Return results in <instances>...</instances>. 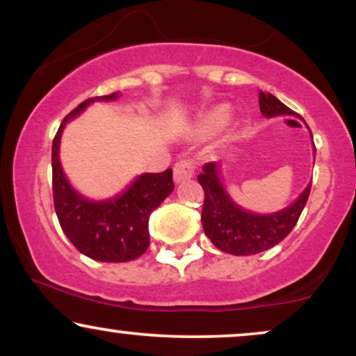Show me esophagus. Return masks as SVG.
<instances>
[{"label": "esophagus", "instance_id": "34e87169", "mask_svg": "<svg viewBox=\"0 0 356 356\" xmlns=\"http://www.w3.org/2000/svg\"><path fill=\"white\" fill-rule=\"evenodd\" d=\"M195 164L192 161H179L177 164L174 165V182H186L191 181L194 177Z\"/></svg>", "mask_w": 356, "mask_h": 356}]
</instances>
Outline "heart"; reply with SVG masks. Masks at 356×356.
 <instances>
[{
  "mask_svg": "<svg viewBox=\"0 0 356 356\" xmlns=\"http://www.w3.org/2000/svg\"><path fill=\"white\" fill-rule=\"evenodd\" d=\"M227 120H229V108L226 105H218L199 120V132L204 137L214 136L227 124Z\"/></svg>",
  "mask_w": 356,
  "mask_h": 356,
  "instance_id": "obj_1",
  "label": "heart"
}]
</instances>
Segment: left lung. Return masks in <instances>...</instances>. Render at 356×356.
I'll list each match as a JSON object with an SVG mask.
<instances>
[{"mask_svg": "<svg viewBox=\"0 0 356 356\" xmlns=\"http://www.w3.org/2000/svg\"><path fill=\"white\" fill-rule=\"evenodd\" d=\"M259 108L266 118L295 115L291 108L286 107L283 102L277 100L271 93L259 92ZM309 137L313 140L312 130ZM314 154L316 149L313 144V157ZM197 179L206 194L201 216L204 232L216 248L234 256L257 254L281 243L296 226L312 191V182H309L303 192L284 209L259 214L244 209L231 197L222 182L220 164L216 162L206 164Z\"/></svg>", "mask_w": 356, "mask_h": 356, "instance_id": "obj_1", "label": "left lung"}]
</instances>
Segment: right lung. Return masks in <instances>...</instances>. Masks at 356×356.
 I'll return each mask as SVG.
<instances>
[{"instance_id": "add662e5", "label": "right lung", "mask_w": 356, "mask_h": 356, "mask_svg": "<svg viewBox=\"0 0 356 356\" xmlns=\"http://www.w3.org/2000/svg\"><path fill=\"white\" fill-rule=\"evenodd\" d=\"M112 95L85 100L61 122L51 145L53 202L61 231L81 254L102 263H125L149 248V218L174 191L172 170L140 174L124 191L107 199H88L72 186L60 162L65 127L93 102H113Z\"/></svg>"}]
</instances>
